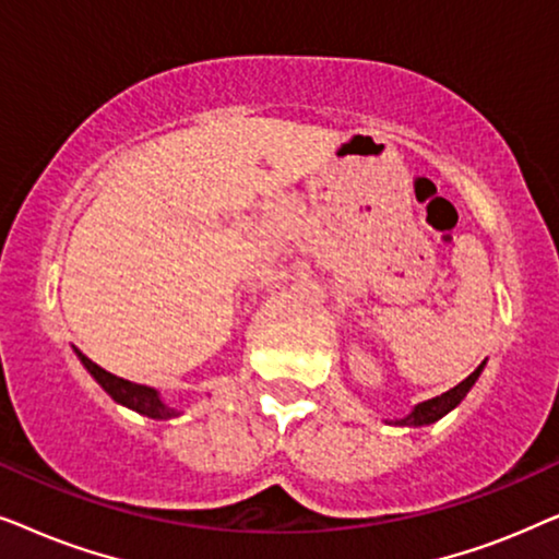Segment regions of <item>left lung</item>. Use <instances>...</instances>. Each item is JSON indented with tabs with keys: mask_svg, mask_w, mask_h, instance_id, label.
Listing matches in <instances>:
<instances>
[{
	"mask_svg": "<svg viewBox=\"0 0 559 559\" xmlns=\"http://www.w3.org/2000/svg\"><path fill=\"white\" fill-rule=\"evenodd\" d=\"M486 361L478 366L476 371L471 373L468 379H463L461 384L450 389V392L435 396V400H427V402H419L415 409L409 412V415H404L402 419H386V425H400V427H423V425H432L438 423V419H442L448 415V412H453L457 404H461L465 400V394L471 392V386L476 384L480 371H484Z\"/></svg>",
	"mask_w": 559,
	"mask_h": 559,
	"instance_id": "left-lung-1",
	"label": "left lung"
}]
</instances>
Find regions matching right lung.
<instances>
[{
	"label": "right lung",
	"mask_w": 559,
	"mask_h": 559,
	"mask_svg": "<svg viewBox=\"0 0 559 559\" xmlns=\"http://www.w3.org/2000/svg\"><path fill=\"white\" fill-rule=\"evenodd\" d=\"M75 354H79L83 369H86L91 377L96 379V384L102 386L114 402L121 404V407L140 412V415L150 417V419H173V417L182 415L180 409L170 407V404L163 400V394H159L157 389L144 386V384H134V381H127L121 377H114V373H109L106 369H102L98 364L91 361L88 356H83L81 350H75Z\"/></svg>",
	"instance_id": "obj_1"
}]
</instances>
